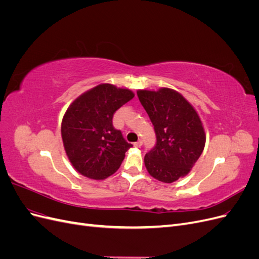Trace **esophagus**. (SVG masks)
<instances>
[{
    "instance_id": "1",
    "label": "esophagus",
    "mask_w": 259,
    "mask_h": 259,
    "mask_svg": "<svg viewBox=\"0 0 259 259\" xmlns=\"http://www.w3.org/2000/svg\"><path fill=\"white\" fill-rule=\"evenodd\" d=\"M142 145H143V143H142V140H138V142L134 143V146H135L136 148H139V147H142Z\"/></svg>"
}]
</instances>
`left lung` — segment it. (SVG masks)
Returning <instances> with one entry per match:
<instances>
[{"label": "left lung", "mask_w": 259, "mask_h": 259, "mask_svg": "<svg viewBox=\"0 0 259 259\" xmlns=\"http://www.w3.org/2000/svg\"><path fill=\"white\" fill-rule=\"evenodd\" d=\"M154 126L155 146L145 155V165L153 178L174 183L186 176L205 146V133L199 114L174 90L137 92Z\"/></svg>", "instance_id": "1"}]
</instances>
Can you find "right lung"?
Wrapping results in <instances>:
<instances>
[{
  "label": "right lung",
  "instance_id": "obj_1",
  "mask_svg": "<svg viewBox=\"0 0 259 259\" xmlns=\"http://www.w3.org/2000/svg\"><path fill=\"white\" fill-rule=\"evenodd\" d=\"M134 96L127 89L100 84L69 106L61 123V137L68 159L80 174L105 179L121 166L133 145L113 127L112 117Z\"/></svg>",
  "mask_w": 259,
  "mask_h": 259
}]
</instances>
